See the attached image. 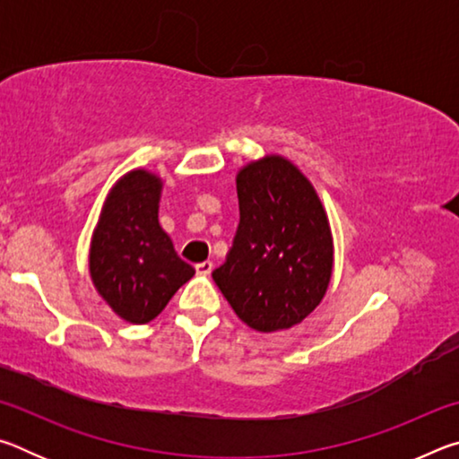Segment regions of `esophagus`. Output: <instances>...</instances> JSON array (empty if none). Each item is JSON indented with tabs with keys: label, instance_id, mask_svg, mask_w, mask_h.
Masks as SVG:
<instances>
[{
	"label": "esophagus",
	"instance_id": "obj_1",
	"mask_svg": "<svg viewBox=\"0 0 459 459\" xmlns=\"http://www.w3.org/2000/svg\"><path fill=\"white\" fill-rule=\"evenodd\" d=\"M198 275H211L212 273V261H202L196 265Z\"/></svg>",
	"mask_w": 459,
	"mask_h": 459
}]
</instances>
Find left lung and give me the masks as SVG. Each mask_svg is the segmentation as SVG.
I'll list each match as a JSON object with an SVG mask.
<instances>
[{"mask_svg": "<svg viewBox=\"0 0 459 459\" xmlns=\"http://www.w3.org/2000/svg\"><path fill=\"white\" fill-rule=\"evenodd\" d=\"M238 229L214 283L248 328L287 330L314 312L333 267L330 221L312 182L283 155L237 174Z\"/></svg>", "mask_w": 459, "mask_h": 459, "instance_id": "left-lung-1", "label": "left lung"}]
</instances>
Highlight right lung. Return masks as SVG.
Returning <instances> with one entry per match:
<instances>
[{
    "instance_id": "right-lung-1",
    "label": "right lung",
    "mask_w": 459,
    "mask_h": 459,
    "mask_svg": "<svg viewBox=\"0 0 459 459\" xmlns=\"http://www.w3.org/2000/svg\"><path fill=\"white\" fill-rule=\"evenodd\" d=\"M161 186L160 176L142 168L121 176L92 230V285L129 324L152 322L194 275V267L178 257L172 238L160 227Z\"/></svg>"
}]
</instances>
